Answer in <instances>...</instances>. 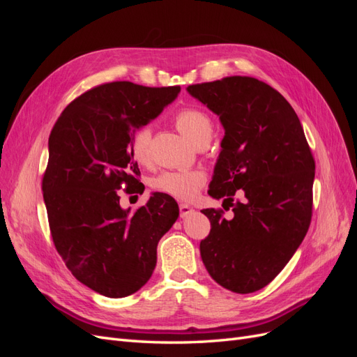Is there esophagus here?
<instances>
[{
    "label": "esophagus",
    "mask_w": 357,
    "mask_h": 357,
    "mask_svg": "<svg viewBox=\"0 0 357 357\" xmlns=\"http://www.w3.org/2000/svg\"><path fill=\"white\" fill-rule=\"evenodd\" d=\"M178 208H180V218H186L189 213L193 211V208L190 207L189 204H180Z\"/></svg>",
    "instance_id": "1"
}]
</instances>
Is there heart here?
I'll list each match as a JSON object with an SVG mask.
<instances>
[{"mask_svg": "<svg viewBox=\"0 0 357 357\" xmlns=\"http://www.w3.org/2000/svg\"><path fill=\"white\" fill-rule=\"evenodd\" d=\"M174 122L178 131L188 137L192 143L199 144L202 142H208L211 138V117L198 107L180 109L174 116ZM150 142H152V131L149 126H139L135 129L129 149H131V155L138 164L149 165L152 160ZM205 180H207V176L201 169H168L162 171L153 178L152 188L156 192L167 193L176 199L186 201L197 195V192L204 186Z\"/></svg>", "mask_w": 357, "mask_h": 357, "instance_id": "heart-1", "label": "heart"}]
</instances>
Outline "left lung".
Segmentation results:
<instances>
[{"label": "left lung", "instance_id": "8db88e82", "mask_svg": "<svg viewBox=\"0 0 357 357\" xmlns=\"http://www.w3.org/2000/svg\"><path fill=\"white\" fill-rule=\"evenodd\" d=\"M188 92L225 128L208 193L234 211L226 220L220 208L202 210L211 223L202 262L225 289L252 294L278 275L310 228L314 158L295 110L265 82L231 75Z\"/></svg>", "mask_w": 357, "mask_h": 357}]
</instances>
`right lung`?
<instances>
[{
    "instance_id": "1",
    "label": "right lung",
    "mask_w": 357,
    "mask_h": 357,
    "mask_svg": "<svg viewBox=\"0 0 357 357\" xmlns=\"http://www.w3.org/2000/svg\"><path fill=\"white\" fill-rule=\"evenodd\" d=\"M178 92L180 86L102 83L71 101L50 132L41 189L53 244L71 274L107 298L132 295L149 282L158 243L178 218L167 193L155 192L132 214L117 193L122 186L144 190L131 137Z\"/></svg>"
}]
</instances>
